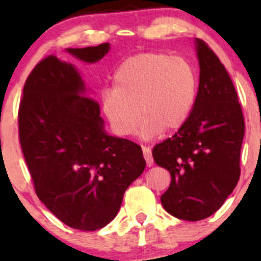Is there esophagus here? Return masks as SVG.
Instances as JSON below:
<instances>
[{
    "mask_svg": "<svg viewBox=\"0 0 261 261\" xmlns=\"http://www.w3.org/2000/svg\"><path fill=\"white\" fill-rule=\"evenodd\" d=\"M142 153H143V158H145L147 167L153 166V157H152L151 148L145 147V146H143V147H142Z\"/></svg>",
    "mask_w": 261,
    "mask_h": 261,
    "instance_id": "34e87169",
    "label": "esophagus"
}]
</instances>
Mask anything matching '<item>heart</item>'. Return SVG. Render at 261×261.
<instances>
[{"instance_id":"1","label":"heart","mask_w":261,"mask_h":261,"mask_svg":"<svg viewBox=\"0 0 261 261\" xmlns=\"http://www.w3.org/2000/svg\"><path fill=\"white\" fill-rule=\"evenodd\" d=\"M197 81L193 67L181 58L143 53L125 60L114 73V89L101 94V107L118 136L136 133L153 137L162 130L175 131L190 116Z\"/></svg>"}]
</instances>
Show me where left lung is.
Wrapping results in <instances>:
<instances>
[{
    "label": "left lung",
    "mask_w": 261,
    "mask_h": 261,
    "mask_svg": "<svg viewBox=\"0 0 261 261\" xmlns=\"http://www.w3.org/2000/svg\"><path fill=\"white\" fill-rule=\"evenodd\" d=\"M199 91L187 122L152 151L155 164L170 173L161 196L179 220L200 221L217 211L241 175L244 118L234 85L220 59L196 39Z\"/></svg>",
    "instance_id": "left-lung-1"
}]
</instances>
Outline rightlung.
<instances>
[{
    "mask_svg": "<svg viewBox=\"0 0 261 261\" xmlns=\"http://www.w3.org/2000/svg\"><path fill=\"white\" fill-rule=\"evenodd\" d=\"M103 43L67 51L97 62ZM19 142L35 193L67 226L97 230L118 214L125 190L146 167L141 146L106 134L97 100L71 64L49 55L35 65L18 110Z\"/></svg>",
    "mask_w": 261,
    "mask_h": 261,
    "instance_id": "right-lung-1",
    "label": "right lung"
}]
</instances>
